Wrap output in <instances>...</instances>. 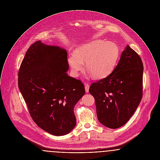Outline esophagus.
I'll return each instance as SVG.
<instances>
[{
  "label": "esophagus",
  "instance_id": "1",
  "mask_svg": "<svg viewBox=\"0 0 160 160\" xmlns=\"http://www.w3.org/2000/svg\"><path fill=\"white\" fill-rule=\"evenodd\" d=\"M84 85H85V92H88V91H89V88H90V85H89V84L86 83V84H84Z\"/></svg>",
  "mask_w": 160,
  "mask_h": 160
}]
</instances>
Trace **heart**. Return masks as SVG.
<instances>
[{
	"instance_id": "obj_1",
	"label": "heart",
	"mask_w": 160,
	"mask_h": 160,
	"mask_svg": "<svg viewBox=\"0 0 160 160\" xmlns=\"http://www.w3.org/2000/svg\"><path fill=\"white\" fill-rule=\"evenodd\" d=\"M118 57V49L112 42L95 40L79 46L75 53L71 54L68 62L72 72L78 75L86 66L94 78H104L108 76L116 66Z\"/></svg>"
}]
</instances>
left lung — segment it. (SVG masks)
Returning a JSON list of instances; mask_svg holds the SVG:
<instances>
[{
  "mask_svg": "<svg viewBox=\"0 0 160 160\" xmlns=\"http://www.w3.org/2000/svg\"><path fill=\"white\" fill-rule=\"evenodd\" d=\"M143 73L141 58L127 45L112 73L91 85L101 124L116 129L132 117L142 98Z\"/></svg>",
  "mask_w": 160,
  "mask_h": 160,
  "instance_id": "8db88e82",
  "label": "left lung"
}]
</instances>
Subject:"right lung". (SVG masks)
I'll return each mask as SVG.
<instances>
[{
  "label": "right lung",
  "instance_id": "1",
  "mask_svg": "<svg viewBox=\"0 0 160 160\" xmlns=\"http://www.w3.org/2000/svg\"><path fill=\"white\" fill-rule=\"evenodd\" d=\"M68 53L41 41L26 53L18 85L35 123L53 135L68 134L76 126L74 107L85 94L84 84L68 75Z\"/></svg>",
  "mask_w": 160,
  "mask_h": 160
}]
</instances>
